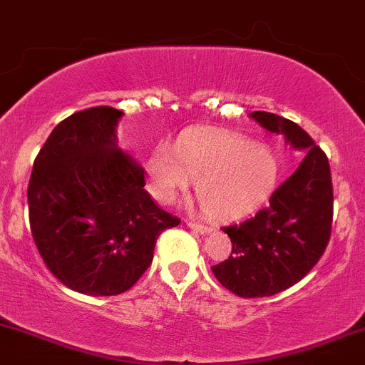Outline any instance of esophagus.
Segmentation results:
<instances>
[{
    "mask_svg": "<svg viewBox=\"0 0 365 365\" xmlns=\"http://www.w3.org/2000/svg\"><path fill=\"white\" fill-rule=\"evenodd\" d=\"M186 225L187 227L191 228V230H195V232H200V234H204V232H209L210 228L207 227V225H204V223H198V221H191V220H186Z\"/></svg>",
    "mask_w": 365,
    "mask_h": 365,
    "instance_id": "obj_1",
    "label": "esophagus"
}]
</instances>
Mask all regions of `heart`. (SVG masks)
<instances>
[{
  "label": "heart",
  "instance_id": "obj_1",
  "mask_svg": "<svg viewBox=\"0 0 365 365\" xmlns=\"http://www.w3.org/2000/svg\"><path fill=\"white\" fill-rule=\"evenodd\" d=\"M151 193L174 202L197 181L202 209L227 220L253 207L274 186L277 158L272 149L232 131H186L172 145H158L148 160Z\"/></svg>",
  "mask_w": 365,
  "mask_h": 365
}]
</instances>
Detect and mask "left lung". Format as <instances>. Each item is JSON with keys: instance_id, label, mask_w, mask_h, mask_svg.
<instances>
[{"instance_id": "8db88e82", "label": "left lung", "mask_w": 365, "mask_h": 365, "mask_svg": "<svg viewBox=\"0 0 365 365\" xmlns=\"http://www.w3.org/2000/svg\"><path fill=\"white\" fill-rule=\"evenodd\" d=\"M250 115L294 149H304L306 158L265 207L221 228L232 240V255L210 269L227 290L244 299L270 297L299 283L325 253L334 212L329 160L313 138L281 115Z\"/></svg>"}]
</instances>
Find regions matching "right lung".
Instances as JSON below:
<instances>
[{
	"label": "right lung",
	"mask_w": 365,
	"mask_h": 365,
	"mask_svg": "<svg viewBox=\"0 0 365 365\" xmlns=\"http://www.w3.org/2000/svg\"><path fill=\"white\" fill-rule=\"evenodd\" d=\"M123 112L91 107L52 130L33 163L29 227L47 269L78 294L130 290L156 240L181 223L144 190V168L118 148Z\"/></svg>",
	"instance_id": "right-lung-1"
}]
</instances>
